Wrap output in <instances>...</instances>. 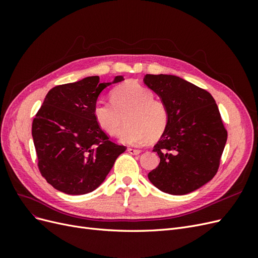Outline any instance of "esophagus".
Wrapping results in <instances>:
<instances>
[{"mask_svg":"<svg viewBox=\"0 0 258 258\" xmlns=\"http://www.w3.org/2000/svg\"><path fill=\"white\" fill-rule=\"evenodd\" d=\"M128 152L130 154H132V155H139L142 151L141 150H137V148H131L130 147V148H128Z\"/></svg>","mask_w":258,"mask_h":258,"instance_id":"34e87169","label":"esophagus"}]
</instances>
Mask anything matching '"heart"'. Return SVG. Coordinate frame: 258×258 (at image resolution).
Segmentation results:
<instances>
[{
    "label": "heart",
    "mask_w": 258,
    "mask_h": 258,
    "mask_svg": "<svg viewBox=\"0 0 258 258\" xmlns=\"http://www.w3.org/2000/svg\"><path fill=\"white\" fill-rule=\"evenodd\" d=\"M111 102H97L93 117L105 134L116 136L121 129L126 113V127L119 136L120 141L128 145H139L148 139L157 140L165 132L169 112L167 105L142 84L129 81L111 91Z\"/></svg>",
    "instance_id": "obj_1"
}]
</instances>
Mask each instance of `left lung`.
Listing matches in <instances>:
<instances>
[{
  "label": "left lung",
  "instance_id": "obj_1",
  "mask_svg": "<svg viewBox=\"0 0 258 258\" xmlns=\"http://www.w3.org/2000/svg\"><path fill=\"white\" fill-rule=\"evenodd\" d=\"M144 84L169 112L168 126L153 150L160 162L148 179L163 192L189 194L214 177L227 141L215 100L175 75L146 74Z\"/></svg>",
  "mask_w": 258,
  "mask_h": 258
}]
</instances>
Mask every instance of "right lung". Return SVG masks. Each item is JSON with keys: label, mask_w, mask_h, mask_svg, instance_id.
Segmentation results:
<instances>
[{"label": "right lung", "mask_w": 258, "mask_h": 258, "mask_svg": "<svg viewBox=\"0 0 258 258\" xmlns=\"http://www.w3.org/2000/svg\"><path fill=\"white\" fill-rule=\"evenodd\" d=\"M123 81L116 76L113 83ZM99 76L50 89L32 122V137L42 176L68 195L95 190L126 146L112 142L93 117L105 87Z\"/></svg>", "instance_id": "right-lung-1"}]
</instances>
